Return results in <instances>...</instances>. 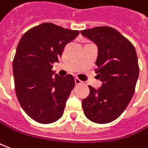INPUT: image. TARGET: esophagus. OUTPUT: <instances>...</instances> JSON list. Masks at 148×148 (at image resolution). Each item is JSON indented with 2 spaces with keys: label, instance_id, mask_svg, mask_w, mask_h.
I'll return each instance as SVG.
<instances>
[{
  "label": "esophagus",
  "instance_id": "esophagus-1",
  "mask_svg": "<svg viewBox=\"0 0 148 148\" xmlns=\"http://www.w3.org/2000/svg\"><path fill=\"white\" fill-rule=\"evenodd\" d=\"M74 82H75V84H76V85L83 84V81H81L79 78H75V79H74Z\"/></svg>",
  "mask_w": 148,
  "mask_h": 148
}]
</instances>
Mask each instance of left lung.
<instances>
[{"mask_svg": "<svg viewBox=\"0 0 148 148\" xmlns=\"http://www.w3.org/2000/svg\"><path fill=\"white\" fill-rule=\"evenodd\" d=\"M81 33L97 46L95 71L102 82L98 89L88 86L89 95L82 101L84 115L94 123L107 124L123 113L134 93L139 74L137 53L115 28L97 27Z\"/></svg>", "mask_w": 148, "mask_h": 148, "instance_id": "obj_1", "label": "left lung"}]
</instances>
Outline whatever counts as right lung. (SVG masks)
Returning a JSON list of instances; mask_svg holds the SVG:
<instances>
[{
    "mask_svg": "<svg viewBox=\"0 0 148 148\" xmlns=\"http://www.w3.org/2000/svg\"><path fill=\"white\" fill-rule=\"evenodd\" d=\"M78 30L51 23L29 29L19 40L13 60L15 92L27 115L41 124L58 120L74 88L71 74H53V63L59 62L64 47L76 38Z\"/></svg>",
    "mask_w": 148,
    "mask_h": 148,
    "instance_id": "1",
    "label": "right lung"
}]
</instances>
